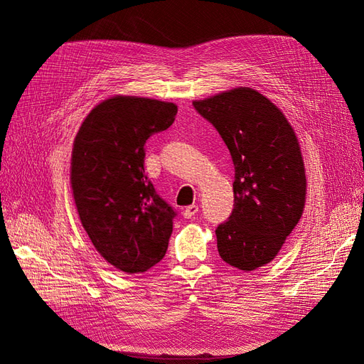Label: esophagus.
Returning <instances> with one entry per match:
<instances>
[{"mask_svg":"<svg viewBox=\"0 0 364 364\" xmlns=\"http://www.w3.org/2000/svg\"><path fill=\"white\" fill-rule=\"evenodd\" d=\"M197 213H199V206H197V205H190V206L185 208L183 217H185V218H191V217L196 215Z\"/></svg>","mask_w":364,"mask_h":364,"instance_id":"esophagus-1","label":"esophagus"}]
</instances>
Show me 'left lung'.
Segmentation results:
<instances>
[{
	"mask_svg": "<svg viewBox=\"0 0 364 364\" xmlns=\"http://www.w3.org/2000/svg\"><path fill=\"white\" fill-rule=\"evenodd\" d=\"M193 105L223 138L235 167L232 214L215 229L220 257L245 272L266 266L304 213L299 141L279 109L252 87Z\"/></svg>",
	"mask_w": 364,
	"mask_h": 364,
	"instance_id": "left-lung-1",
	"label": "left lung"
}]
</instances>
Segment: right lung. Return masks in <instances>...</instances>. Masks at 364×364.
I'll list each match as a JSON object with an SVG mask.
<instances>
[{
  "label": "right lung",
  "mask_w": 364,
  "mask_h": 364,
  "mask_svg": "<svg viewBox=\"0 0 364 364\" xmlns=\"http://www.w3.org/2000/svg\"><path fill=\"white\" fill-rule=\"evenodd\" d=\"M178 106L117 95L98 103L77 132L71 188L97 252L129 274L147 272L167 252L174 209L144 174L146 141L167 130Z\"/></svg>",
  "instance_id": "right-lung-1"
}]
</instances>
